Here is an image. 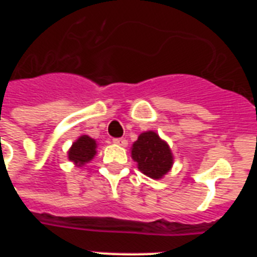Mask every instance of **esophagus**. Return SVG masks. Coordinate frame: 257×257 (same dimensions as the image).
<instances>
[{
	"mask_svg": "<svg viewBox=\"0 0 257 257\" xmlns=\"http://www.w3.org/2000/svg\"><path fill=\"white\" fill-rule=\"evenodd\" d=\"M113 143L115 145H119V147H127V140L123 138H118V139H113Z\"/></svg>",
	"mask_w": 257,
	"mask_h": 257,
	"instance_id": "1",
	"label": "esophagus"
}]
</instances>
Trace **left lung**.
I'll list each match as a JSON object with an SVG mask.
<instances>
[{
  "mask_svg": "<svg viewBox=\"0 0 257 257\" xmlns=\"http://www.w3.org/2000/svg\"><path fill=\"white\" fill-rule=\"evenodd\" d=\"M131 157L138 169L148 178L160 180L174 165V154L167 142L154 131H144L131 147Z\"/></svg>",
  "mask_w": 257,
  "mask_h": 257,
  "instance_id": "obj_1",
  "label": "left lung"
}]
</instances>
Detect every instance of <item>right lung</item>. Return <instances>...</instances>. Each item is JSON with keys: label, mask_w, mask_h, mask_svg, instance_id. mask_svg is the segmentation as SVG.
<instances>
[{"label": "right lung", "mask_w": 257, "mask_h": 257, "mask_svg": "<svg viewBox=\"0 0 257 257\" xmlns=\"http://www.w3.org/2000/svg\"><path fill=\"white\" fill-rule=\"evenodd\" d=\"M96 140L88 135H81L68 151V160L77 167H82L96 156Z\"/></svg>", "instance_id": "1"}]
</instances>
